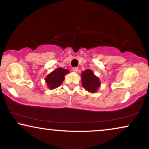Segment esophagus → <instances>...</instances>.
<instances>
[{
    "mask_svg": "<svg viewBox=\"0 0 149 149\" xmlns=\"http://www.w3.org/2000/svg\"><path fill=\"white\" fill-rule=\"evenodd\" d=\"M78 70H79V68H77V67H74V68H72V71H73V72H78Z\"/></svg>",
    "mask_w": 149,
    "mask_h": 149,
    "instance_id": "esophagus-1",
    "label": "esophagus"
}]
</instances>
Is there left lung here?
<instances>
[{
    "label": "left lung",
    "mask_w": 149,
    "mask_h": 149,
    "mask_svg": "<svg viewBox=\"0 0 149 149\" xmlns=\"http://www.w3.org/2000/svg\"><path fill=\"white\" fill-rule=\"evenodd\" d=\"M81 83L83 88L91 93H95L100 85L99 79L93 74L92 70L87 69L81 74Z\"/></svg>",
    "instance_id": "1"
}]
</instances>
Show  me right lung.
I'll return each mask as SVG.
<instances>
[{
	"label": "right lung",
	"instance_id": "obj_1",
	"mask_svg": "<svg viewBox=\"0 0 149 149\" xmlns=\"http://www.w3.org/2000/svg\"><path fill=\"white\" fill-rule=\"evenodd\" d=\"M69 73L67 69L58 68L49 74L45 78L47 87L50 89H56L60 87L64 80V76Z\"/></svg>",
	"mask_w": 149,
	"mask_h": 149
}]
</instances>
